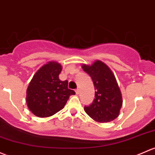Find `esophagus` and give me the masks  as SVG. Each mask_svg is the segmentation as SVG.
I'll return each instance as SVG.
<instances>
[{
    "mask_svg": "<svg viewBox=\"0 0 155 155\" xmlns=\"http://www.w3.org/2000/svg\"><path fill=\"white\" fill-rule=\"evenodd\" d=\"M75 92H76V94H79V88L76 89V90H75Z\"/></svg>",
    "mask_w": 155,
    "mask_h": 155,
    "instance_id": "34e87169",
    "label": "esophagus"
}]
</instances>
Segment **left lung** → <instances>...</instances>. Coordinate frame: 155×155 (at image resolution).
<instances>
[{
    "label": "left lung",
    "mask_w": 155,
    "mask_h": 155,
    "mask_svg": "<svg viewBox=\"0 0 155 155\" xmlns=\"http://www.w3.org/2000/svg\"><path fill=\"white\" fill-rule=\"evenodd\" d=\"M83 71L91 76L95 88V99L84 110L99 123H107L119 116L123 104L122 94L114 75L106 64L97 61L91 66L82 65Z\"/></svg>",
    "instance_id": "8db88e82"
}]
</instances>
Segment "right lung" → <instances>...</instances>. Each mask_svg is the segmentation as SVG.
<instances>
[{
  "instance_id": "add662e5",
  "label": "right lung",
  "mask_w": 155,
  "mask_h": 155,
  "mask_svg": "<svg viewBox=\"0 0 155 155\" xmlns=\"http://www.w3.org/2000/svg\"><path fill=\"white\" fill-rule=\"evenodd\" d=\"M61 66L57 62H49L42 66L33 76L27 91L29 109L39 117L55 114L64 107L75 91L68 87L67 80L61 81L58 75Z\"/></svg>"
}]
</instances>
